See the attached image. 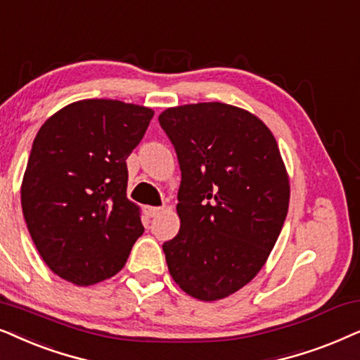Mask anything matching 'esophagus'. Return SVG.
I'll return each mask as SVG.
<instances>
[{"label": "esophagus", "mask_w": 360, "mask_h": 360, "mask_svg": "<svg viewBox=\"0 0 360 360\" xmlns=\"http://www.w3.org/2000/svg\"><path fill=\"white\" fill-rule=\"evenodd\" d=\"M145 212L148 217H156V215L161 212V207H153V205H150V207L145 209Z\"/></svg>", "instance_id": "34e87169"}]
</instances>
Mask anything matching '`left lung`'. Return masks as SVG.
<instances>
[{
    "label": "left lung",
    "instance_id": "obj_1",
    "mask_svg": "<svg viewBox=\"0 0 360 360\" xmlns=\"http://www.w3.org/2000/svg\"><path fill=\"white\" fill-rule=\"evenodd\" d=\"M160 124L181 169L179 233L162 243L172 280L200 301L252 281L280 236L290 183L275 136L220 102L167 108Z\"/></svg>",
    "mask_w": 360,
    "mask_h": 360
}]
</instances>
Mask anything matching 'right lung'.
<instances>
[{
  "instance_id": "1",
  "label": "right lung",
  "mask_w": 360,
  "mask_h": 360,
  "mask_svg": "<svg viewBox=\"0 0 360 360\" xmlns=\"http://www.w3.org/2000/svg\"><path fill=\"white\" fill-rule=\"evenodd\" d=\"M151 108L90 98L52 115L37 131L21 186L32 242L70 283L117 275L145 232L127 199V158L145 136Z\"/></svg>"
}]
</instances>
